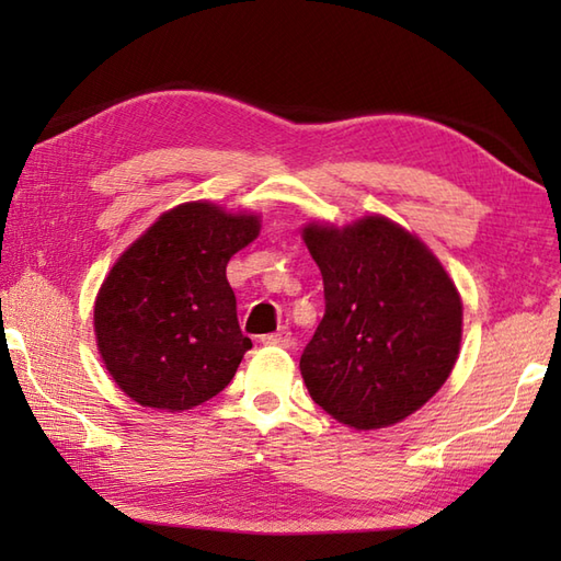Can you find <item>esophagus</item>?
I'll list each match as a JSON object with an SVG mask.
<instances>
[{
  "instance_id": "obj_1",
  "label": "esophagus",
  "mask_w": 561,
  "mask_h": 561,
  "mask_svg": "<svg viewBox=\"0 0 561 561\" xmlns=\"http://www.w3.org/2000/svg\"><path fill=\"white\" fill-rule=\"evenodd\" d=\"M260 342H262V344H272V347H291L294 337H291L289 330L282 328L279 332H272V335H262Z\"/></svg>"
}]
</instances>
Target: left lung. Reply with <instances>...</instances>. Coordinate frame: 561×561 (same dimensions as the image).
<instances>
[{
  "label": "left lung",
  "mask_w": 561,
  "mask_h": 561,
  "mask_svg": "<svg viewBox=\"0 0 561 561\" xmlns=\"http://www.w3.org/2000/svg\"><path fill=\"white\" fill-rule=\"evenodd\" d=\"M325 316L301 354L316 404L354 428L402 422L446 383L462 337V304L420 238L386 217L308 224Z\"/></svg>",
  "instance_id": "1"
}]
</instances>
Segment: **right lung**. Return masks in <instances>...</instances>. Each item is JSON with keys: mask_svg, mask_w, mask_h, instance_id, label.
I'll use <instances>...</instances> for the list:
<instances>
[{"mask_svg": "<svg viewBox=\"0 0 561 561\" xmlns=\"http://www.w3.org/2000/svg\"><path fill=\"white\" fill-rule=\"evenodd\" d=\"M257 233L255 214L185 202L117 257L96 296L93 330L127 398L185 412L231 383L253 342L238 325L226 265Z\"/></svg>", "mask_w": 561, "mask_h": 561, "instance_id": "obj_1", "label": "right lung"}]
</instances>
